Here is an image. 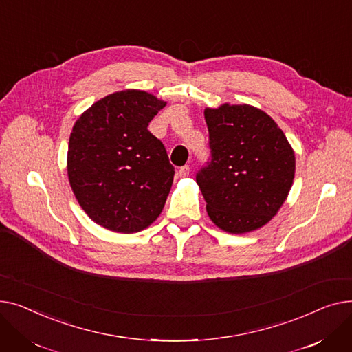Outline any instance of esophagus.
Listing matches in <instances>:
<instances>
[{
	"mask_svg": "<svg viewBox=\"0 0 352 352\" xmlns=\"http://www.w3.org/2000/svg\"><path fill=\"white\" fill-rule=\"evenodd\" d=\"M179 176L180 177H186V176H189V173H190V166H188V164H186V166H182L180 169H179Z\"/></svg>",
	"mask_w": 352,
	"mask_h": 352,
	"instance_id": "1",
	"label": "esophagus"
}]
</instances>
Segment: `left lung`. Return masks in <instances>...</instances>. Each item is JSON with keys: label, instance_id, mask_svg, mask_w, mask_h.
<instances>
[{"label": "left lung", "instance_id": "left-lung-1", "mask_svg": "<svg viewBox=\"0 0 352 352\" xmlns=\"http://www.w3.org/2000/svg\"><path fill=\"white\" fill-rule=\"evenodd\" d=\"M212 159L196 182L210 220L243 234L270 221L290 192L296 156L272 116L252 105L206 108Z\"/></svg>", "mask_w": 352, "mask_h": 352}]
</instances>
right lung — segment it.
Wrapping results in <instances>:
<instances>
[{"label": "right lung", "mask_w": 352, "mask_h": 352, "mask_svg": "<svg viewBox=\"0 0 352 352\" xmlns=\"http://www.w3.org/2000/svg\"><path fill=\"white\" fill-rule=\"evenodd\" d=\"M166 102L139 89L113 92L79 116L68 144L72 192L96 224L138 233L162 213L175 168L149 122Z\"/></svg>", "instance_id": "add662e5"}]
</instances>
